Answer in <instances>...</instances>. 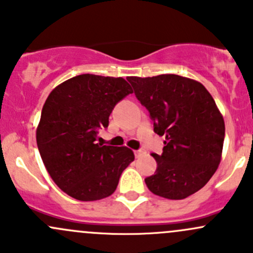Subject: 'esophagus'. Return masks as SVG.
I'll list each match as a JSON object with an SVG mask.
<instances>
[{
	"mask_svg": "<svg viewBox=\"0 0 253 253\" xmlns=\"http://www.w3.org/2000/svg\"><path fill=\"white\" fill-rule=\"evenodd\" d=\"M143 153H144V150H142V149L134 150V155H136V157H139V155H142Z\"/></svg>",
	"mask_w": 253,
	"mask_h": 253,
	"instance_id": "obj_1",
	"label": "esophagus"
}]
</instances>
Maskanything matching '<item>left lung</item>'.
I'll use <instances>...</instances> for the list:
<instances>
[{
    "mask_svg": "<svg viewBox=\"0 0 253 253\" xmlns=\"http://www.w3.org/2000/svg\"><path fill=\"white\" fill-rule=\"evenodd\" d=\"M145 106L154 132L165 137L155 174L145 177L150 192L183 200L203 187L220 163L225 125L209 91L193 79L177 75L128 77Z\"/></svg>",
    "mask_w": 253,
    "mask_h": 253,
    "instance_id": "1",
    "label": "left lung"
}]
</instances>
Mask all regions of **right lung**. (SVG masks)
Masks as SVG:
<instances>
[{
    "label": "right lung",
    "mask_w": 253,
    "mask_h": 253,
    "mask_svg": "<svg viewBox=\"0 0 253 253\" xmlns=\"http://www.w3.org/2000/svg\"><path fill=\"white\" fill-rule=\"evenodd\" d=\"M132 93L124 78L88 73L63 82L47 96L37 129L38 148L53 182L68 196L96 201L115 192L134 154L96 139L100 129L108 128L115 105Z\"/></svg>",
    "instance_id": "1"
}]
</instances>
